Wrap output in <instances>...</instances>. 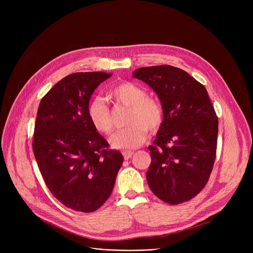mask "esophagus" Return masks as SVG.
Listing matches in <instances>:
<instances>
[{"label": "esophagus", "mask_w": 253, "mask_h": 253, "mask_svg": "<svg viewBox=\"0 0 253 253\" xmlns=\"http://www.w3.org/2000/svg\"><path fill=\"white\" fill-rule=\"evenodd\" d=\"M134 155L133 151H123V156L125 160H128L129 158H131Z\"/></svg>", "instance_id": "esophagus-1"}]
</instances>
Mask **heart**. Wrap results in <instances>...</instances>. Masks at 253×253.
<instances>
[{"mask_svg":"<svg viewBox=\"0 0 253 253\" xmlns=\"http://www.w3.org/2000/svg\"><path fill=\"white\" fill-rule=\"evenodd\" d=\"M109 98L114 102L129 107L126 128L114 134L111 145L116 149L131 150L141 146L148 136V131L155 133L164 121V109L161 102L149 97L146 90L131 83L122 82L109 91ZM88 118L96 131L101 134H111L113 119L109 107L101 98L93 99L87 108Z\"/></svg>","mask_w":253,"mask_h":253,"instance_id":"heart-1","label":"heart"}]
</instances>
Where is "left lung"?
<instances>
[{"label":"left lung","instance_id":"8db88e82","mask_svg":"<svg viewBox=\"0 0 253 253\" xmlns=\"http://www.w3.org/2000/svg\"><path fill=\"white\" fill-rule=\"evenodd\" d=\"M133 77L156 92L164 109V121L148 147V185L166 203L188 201L207 184L216 157L218 119L207 91L170 65L136 69Z\"/></svg>","mask_w":253,"mask_h":253}]
</instances>
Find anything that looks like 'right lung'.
I'll return each mask as SVG.
<instances>
[{
  "label": "right lung",
  "instance_id": "obj_1",
  "mask_svg": "<svg viewBox=\"0 0 253 253\" xmlns=\"http://www.w3.org/2000/svg\"><path fill=\"white\" fill-rule=\"evenodd\" d=\"M112 74L79 72L59 81L41 100L33 151L51 193L80 212L100 208L112 193L123 156L92 126L87 108L94 90Z\"/></svg>",
  "mask_w": 253,
  "mask_h": 253
}]
</instances>
